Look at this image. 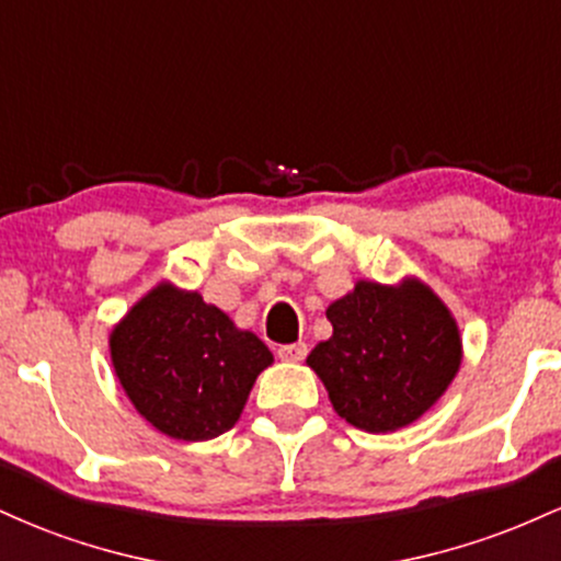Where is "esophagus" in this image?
<instances>
[{
  "mask_svg": "<svg viewBox=\"0 0 561 561\" xmlns=\"http://www.w3.org/2000/svg\"><path fill=\"white\" fill-rule=\"evenodd\" d=\"M276 356H279L282 362H302V358L308 356V345H306V343L279 345V351H276Z\"/></svg>",
  "mask_w": 561,
  "mask_h": 561,
  "instance_id": "34e87169",
  "label": "esophagus"
}]
</instances>
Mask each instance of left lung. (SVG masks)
<instances>
[{"label":"left lung","instance_id":"left-lung-1","mask_svg":"<svg viewBox=\"0 0 561 561\" xmlns=\"http://www.w3.org/2000/svg\"><path fill=\"white\" fill-rule=\"evenodd\" d=\"M332 337L308 366L330 390L345 422L366 433H392L420 420L459 371V327L422 282L401 287L358 282L327 308Z\"/></svg>","mask_w":561,"mask_h":561}]
</instances>
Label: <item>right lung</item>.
<instances>
[{"label":"right lung","instance_id":"right-lung-1","mask_svg":"<svg viewBox=\"0 0 561 561\" xmlns=\"http://www.w3.org/2000/svg\"><path fill=\"white\" fill-rule=\"evenodd\" d=\"M115 375L152 427L210 440L240 420L255 377L274 362L253 332L197 293L160 285L111 334Z\"/></svg>","mask_w":561,"mask_h":561}]
</instances>
